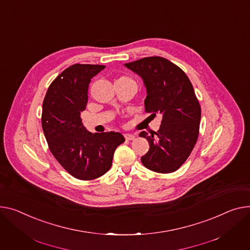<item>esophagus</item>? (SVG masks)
<instances>
[{
  "label": "esophagus",
  "instance_id": "obj_1",
  "mask_svg": "<svg viewBox=\"0 0 250 250\" xmlns=\"http://www.w3.org/2000/svg\"><path fill=\"white\" fill-rule=\"evenodd\" d=\"M124 136H125V139L126 141H132V140L136 139V136L132 135V134H125Z\"/></svg>",
  "mask_w": 250,
  "mask_h": 250
}]
</instances>
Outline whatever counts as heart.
I'll use <instances>...</instances> for the list:
<instances>
[{"mask_svg": "<svg viewBox=\"0 0 250 250\" xmlns=\"http://www.w3.org/2000/svg\"><path fill=\"white\" fill-rule=\"evenodd\" d=\"M127 80H132V79L129 78V77H127V76H122V77H120L118 80H116V82H118V81H127Z\"/></svg>", "mask_w": 250, "mask_h": 250, "instance_id": "1", "label": "heart"}]
</instances>
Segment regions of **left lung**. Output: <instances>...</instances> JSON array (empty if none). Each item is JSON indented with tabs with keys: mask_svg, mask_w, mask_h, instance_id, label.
Returning a JSON list of instances; mask_svg holds the SVG:
<instances>
[{
	"mask_svg": "<svg viewBox=\"0 0 250 250\" xmlns=\"http://www.w3.org/2000/svg\"><path fill=\"white\" fill-rule=\"evenodd\" d=\"M125 65L145 82L146 112L163 115L157 132L140 134L149 145L141 161L148 170L173 173L186 162L199 136L201 106L192 83L179 66L164 57H145Z\"/></svg>",
	"mask_w": 250,
	"mask_h": 250,
	"instance_id": "obj_1",
	"label": "left lung"
}]
</instances>
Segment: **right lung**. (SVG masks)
Here are the masks:
<instances>
[{
	"label": "right lung",
	"mask_w": 250,
	"mask_h": 250,
	"mask_svg": "<svg viewBox=\"0 0 250 250\" xmlns=\"http://www.w3.org/2000/svg\"><path fill=\"white\" fill-rule=\"evenodd\" d=\"M104 65L73 64L63 70L46 92L42 106V128L57 162L71 176L90 181L111 167L115 148L125 140L120 132L91 134L82 125L88 86Z\"/></svg>",
	"instance_id": "add662e5"
}]
</instances>
